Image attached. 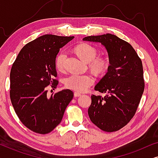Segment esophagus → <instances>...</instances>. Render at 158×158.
<instances>
[{
    "mask_svg": "<svg viewBox=\"0 0 158 158\" xmlns=\"http://www.w3.org/2000/svg\"><path fill=\"white\" fill-rule=\"evenodd\" d=\"M81 96H82V95L81 94H79V93H77V92L74 93V96L75 97V98H77V97H80Z\"/></svg>",
    "mask_w": 158,
    "mask_h": 158,
    "instance_id": "34e87169",
    "label": "esophagus"
}]
</instances>
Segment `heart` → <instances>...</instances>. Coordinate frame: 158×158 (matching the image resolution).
I'll list each match as a JSON object with an SVG mask.
<instances>
[{
	"label": "heart",
	"instance_id": "heart-1",
	"mask_svg": "<svg viewBox=\"0 0 158 158\" xmlns=\"http://www.w3.org/2000/svg\"><path fill=\"white\" fill-rule=\"evenodd\" d=\"M75 52L79 57L88 62L90 68L96 73H103L109 66V60L103 56L96 57L97 51L94 47L88 44L77 45L75 48ZM67 55L64 51L60 52L56 57L55 64L57 69L62 70L65 65ZM95 79L90 74L77 75L72 74L67 77L64 80L66 88L77 92H85L94 83Z\"/></svg>",
	"mask_w": 158,
	"mask_h": 158
}]
</instances>
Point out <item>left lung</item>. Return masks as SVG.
I'll use <instances>...</instances> for the list:
<instances>
[{"instance_id": "left-lung-1", "label": "left lung", "mask_w": 158, "mask_h": 158, "mask_svg": "<svg viewBox=\"0 0 158 158\" xmlns=\"http://www.w3.org/2000/svg\"><path fill=\"white\" fill-rule=\"evenodd\" d=\"M83 41L100 42L108 52V72L94 89L88 113L94 124L107 132L119 130L135 116L144 89L142 60L132 46L111 34L89 36Z\"/></svg>"}]
</instances>
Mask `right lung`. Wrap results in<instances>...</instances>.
I'll use <instances>...</instances> for the list:
<instances>
[{"label": "right lung", "mask_w": 158, "mask_h": 158, "mask_svg": "<svg viewBox=\"0 0 158 158\" xmlns=\"http://www.w3.org/2000/svg\"><path fill=\"white\" fill-rule=\"evenodd\" d=\"M74 38L45 34L25 45L10 73V98L19 119L30 130L45 135L61 122L73 98L66 89L47 96L49 85L55 88V60L60 49Z\"/></svg>", "instance_id": "1"}]
</instances>
